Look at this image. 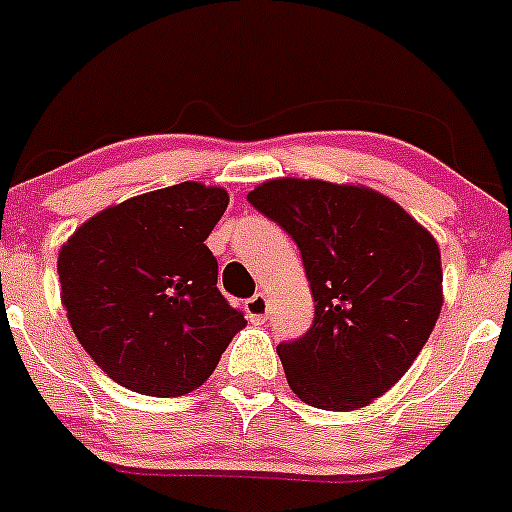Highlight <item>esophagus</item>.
Listing matches in <instances>:
<instances>
[{
	"instance_id": "esophagus-1",
	"label": "esophagus",
	"mask_w": 512,
	"mask_h": 512,
	"mask_svg": "<svg viewBox=\"0 0 512 512\" xmlns=\"http://www.w3.org/2000/svg\"><path fill=\"white\" fill-rule=\"evenodd\" d=\"M246 315L251 323H266L268 320V298L263 293H256L254 298L246 300Z\"/></svg>"
}]
</instances>
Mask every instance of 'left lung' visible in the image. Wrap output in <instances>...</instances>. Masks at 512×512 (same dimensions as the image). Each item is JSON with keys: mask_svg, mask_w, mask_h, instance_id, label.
I'll use <instances>...</instances> for the list:
<instances>
[{"mask_svg": "<svg viewBox=\"0 0 512 512\" xmlns=\"http://www.w3.org/2000/svg\"><path fill=\"white\" fill-rule=\"evenodd\" d=\"M251 207L298 244L315 300L313 325L278 345L305 404L350 412L412 367L441 313L434 236L384 194L320 179H271Z\"/></svg>", "mask_w": 512, "mask_h": 512, "instance_id": "obj_1", "label": "left lung"}]
</instances>
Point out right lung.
Instances as JSON below:
<instances>
[{
  "mask_svg": "<svg viewBox=\"0 0 512 512\" xmlns=\"http://www.w3.org/2000/svg\"><path fill=\"white\" fill-rule=\"evenodd\" d=\"M226 204L224 189L182 182L105 209L61 249L68 323L123 387L192 392L246 325L217 288L219 263L204 244Z\"/></svg>",
  "mask_w": 512,
  "mask_h": 512,
  "instance_id": "add662e5",
  "label": "right lung"
}]
</instances>
